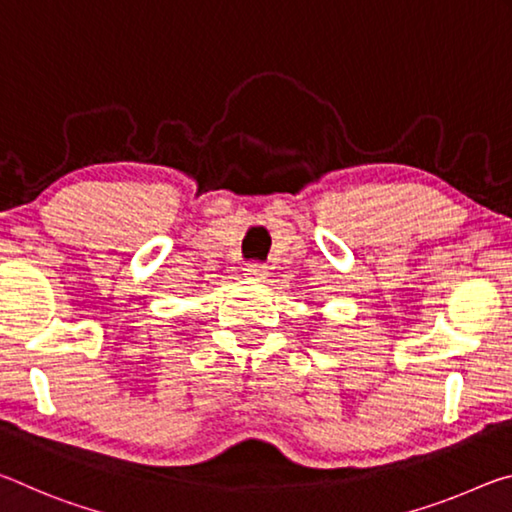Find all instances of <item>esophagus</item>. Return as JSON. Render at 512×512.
<instances>
[{"mask_svg":"<svg viewBox=\"0 0 512 512\" xmlns=\"http://www.w3.org/2000/svg\"><path fill=\"white\" fill-rule=\"evenodd\" d=\"M267 267L261 265V263H247L245 265V276L251 281H265L267 279Z\"/></svg>","mask_w":512,"mask_h":512,"instance_id":"obj_1","label":"esophagus"}]
</instances>
